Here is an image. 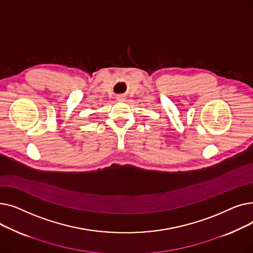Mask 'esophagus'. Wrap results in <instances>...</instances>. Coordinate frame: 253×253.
<instances>
[{
    "label": "esophagus",
    "instance_id": "1",
    "mask_svg": "<svg viewBox=\"0 0 253 253\" xmlns=\"http://www.w3.org/2000/svg\"><path fill=\"white\" fill-rule=\"evenodd\" d=\"M125 99H126V96H125V95H122V94H121V95H118V96H117V100H118V101H125Z\"/></svg>",
    "mask_w": 253,
    "mask_h": 253
}]
</instances>
